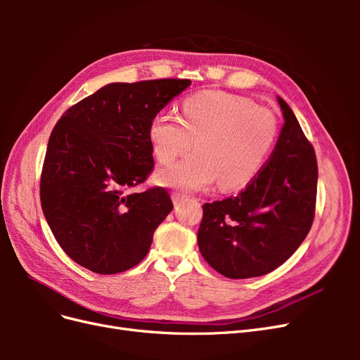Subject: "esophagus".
Masks as SVG:
<instances>
[{
  "label": "esophagus",
  "mask_w": 360,
  "mask_h": 360,
  "mask_svg": "<svg viewBox=\"0 0 360 360\" xmlns=\"http://www.w3.org/2000/svg\"><path fill=\"white\" fill-rule=\"evenodd\" d=\"M172 202L174 204H179V202H181V201H184L188 198V195L186 193H183V192H179V191H176V192H172Z\"/></svg>",
  "instance_id": "1"
}]
</instances>
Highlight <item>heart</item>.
<instances>
[{
  "instance_id": "obj_1",
  "label": "heart",
  "mask_w": 360,
  "mask_h": 360,
  "mask_svg": "<svg viewBox=\"0 0 360 360\" xmlns=\"http://www.w3.org/2000/svg\"><path fill=\"white\" fill-rule=\"evenodd\" d=\"M279 134V120L269 108L243 96L202 91L188 97L180 117L159 112L150 120L148 139L156 159L167 165L191 148L195 153L158 172L163 186L200 191L219 180L237 189L266 163Z\"/></svg>"
}]
</instances>
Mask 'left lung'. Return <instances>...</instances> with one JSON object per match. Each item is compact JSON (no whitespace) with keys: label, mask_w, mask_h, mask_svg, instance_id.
Segmentation results:
<instances>
[{"label":"left lung","mask_w":360,"mask_h":360,"mask_svg":"<svg viewBox=\"0 0 360 360\" xmlns=\"http://www.w3.org/2000/svg\"><path fill=\"white\" fill-rule=\"evenodd\" d=\"M285 123L274 153L236 197L202 205L198 246L231 279L270 274L296 252L315 214L319 167L314 147L278 97Z\"/></svg>","instance_id":"8db88e82"}]
</instances>
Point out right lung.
<instances>
[{"label":"right lung","instance_id":"1","mask_svg":"<svg viewBox=\"0 0 360 360\" xmlns=\"http://www.w3.org/2000/svg\"><path fill=\"white\" fill-rule=\"evenodd\" d=\"M189 79L114 82L70 106L49 136L41 210L75 263L99 275L136 266L172 210L167 189L129 192L153 171L150 120Z\"/></svg>","mask_w":360,"mask_h":360}]
</instances>
